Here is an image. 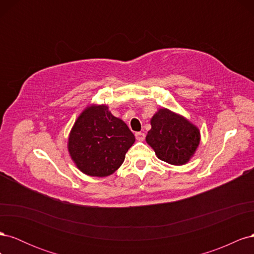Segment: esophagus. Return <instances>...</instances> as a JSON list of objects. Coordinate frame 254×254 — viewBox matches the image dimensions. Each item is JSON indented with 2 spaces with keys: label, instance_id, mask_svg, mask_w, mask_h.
<instances>
[{
  "label": "esophagus",
  "instance_id": "34e87169",
  "mask_svg": "<svg viewBox=\"0 0 254 254\" xmlns=\"http://www.w3.org/2000/svg\"><path fill=\"white\" fill-rule=\"evenodd\" d=\"M135 137H136L137 141H143L145 139V133H143V132H136L135 133Z\"/></svg>",
  "mask_w": 254,
  "mask_h": 254
}]
</instances>
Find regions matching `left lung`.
<instances>
[{
  "mask_svg": "<svg viewBox=\"0 0 254 254\" xmlns=\"http://www.w3.org/2000/svg\"><path fill=\"white\" fill-rule=\"evenodd\" d=\"M146 142L157 157L172 165H184L195 155L200 131L181 114L160 108L150 120Z\"/></svg>",
  "mask_w": 254,
  "mask_h": 254,
  "instance_id": "8db88e82",
  "label": "left lung"
}]
</instances>
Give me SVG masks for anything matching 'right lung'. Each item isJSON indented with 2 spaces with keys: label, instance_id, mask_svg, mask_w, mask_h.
Instances as JSON below:
<instances>
[{
  "label": "right lung",
  "instance_id": "obj_1",
  "mask_svg": "<svg viewBox=\"0 0 254 254\" xmlns=\"http://www.w3.org/2000/svg\"><path fill=\"white\" fill-rule=\"evenodd\" d=\"M135 141L124 121L107 105H89L75 121L67 150L78 170L92 177L112 175L123 164Z\"/></svg>",
  "mask_w": 254,
  "mask_h": 254
}]
</instances>
